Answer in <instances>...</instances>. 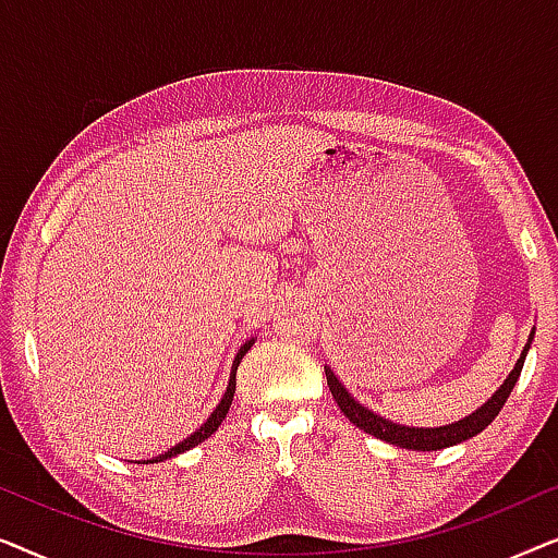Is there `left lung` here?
Instances as JSON below:
<instances>
[{
  "label": "left lung",
  "instance_id": "1",
  "mask_svg": "<svg viewBox=\"0 0 558 558\" xmlns=\"http://www.w3.org/2000/svg\"><path fill=\"white\" fill-rule=\"evenodd\" d=\"M533 332H536V327L531 330L529 342H525L521 357L515 361V368L508 373V378L502 380V386L498 388V391H495L490 399L483 403V407H477L475 411H472L470 416L460 418V422L445 424V426H407V424H396V422H391V418L376 414L373 409L363 407V403L357 401L355 396L340 384V378L335 376L330 365H325L327 386H330L332 399L338 401L342 414H345L350 422L357 426V429H363L365 434H373V437L384 439V441H388V445H396V447H403V449H414V452H437V449L454 447L464 439L477 437V434L483 432L485 426L500 414L502 403L508 401L510 391H513V386L518 384V376H521L525 355H529V348L533 342Z\"/></svg>",
  "mask_w": 558,
  "mask_h": 558
}]
</instances>
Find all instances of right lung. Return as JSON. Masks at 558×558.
<instances>
[{
  "instance_id": "right-lung-1",
  "label": "right lung",
  "mask_w": 558,
  "mask_h": 558,
  "mask_svg": "<svg viewBox=\"0 0 558 558\" xmlns=\"http://www.w3.org/2000/svg\"><path fill=\"white\" fill-rule=\"evenodd\" d=\"M251 345H254V338L243 342L239 353H235V357H233V365H231V378H228V386H226V393H223V399L218 401V407L213 409V414L208 416V422H203L201 426H197V429H195L193 434H190V437H185L182 441H178V445L167 449L165 454L151 457V460H142L140 464H155V462H165V460H170V457H178V454H182V452H187V449H193V447L201 445V441L208 439L213 432H218V426L223 424V418H226V414H228V409H231V401H233V393H235V371H239V363L243 361V355L248 353Z\"/></svg>"
}]
</instances>
